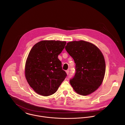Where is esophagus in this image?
Wrapping results in <instances>:
<instances>
[{"mask_svg": "<svg viewBox=\"0 0 125 125\" xmlns=\"http://www.w3.org/2000/svg\"><path fill=\"white\" fill-rule=\"evenodd\" d=\"M66 73H67V74H69V70H67V71H66Z\"/></svg>", "mask_w": 125, "mask_h": 125, "instance_id": "obj_1", "label": "esophagus"}]
</instances>
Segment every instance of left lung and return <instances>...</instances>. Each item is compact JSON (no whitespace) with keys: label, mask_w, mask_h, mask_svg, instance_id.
Returning a JSON list of instances; mask_svg holds the SVG:
<instances>
[{"label":"left lung","mask_w":125,"mask_h":125,"mask_svg":"<svg viewBox=\"0 0 125 125\" xmlns=\"http://www.w3.org/2000/svg\"><path fill=\"white\" fill-rule=\"evenodd\" d=\"M65 49L75 63V73L70 80L73 90L82 96L89 95L102 84L105 72V63L100 49L84 41H72Z\"/></svg>","instance_id":"left-lung-1"}]
</instances>
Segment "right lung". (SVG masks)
Wrapping results in <instances>:
<instances>
[{
  "instance_id": "add662e5",
  "label": "right lung",
  "mask_w": 125,
  "mask_h": 125,
  "mask_svg": "<svg viewBox=\"0 0 125 125\" xmlns=\"http://www.w3.org/2000/svg\"><path fill=\"white\" fill-rule=\"evenodd\" d=\"M65 41L44 40L30 50L25 66V76L30 86L37 94L49 96L55 93L67 76L58 58Z\"/></svg>"
}]
</instances>
